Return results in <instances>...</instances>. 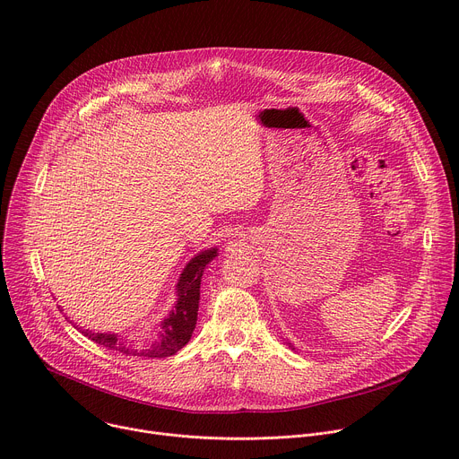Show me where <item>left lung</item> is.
Masks as SVG:
<instances>
[{
  "instance_id": "obj_1",
  "label": "left lung",
  "mask_w": 459,
  "mask_h": 459,
  "mask_svg": "<svg viewBox=\"0 0 459 459\" xmlns=\"http://www.w3.org/2000/svg\"><path fill=\"white\" fill-rule=\"evenodd\" d=\"M290 347H292V345H290Z\"/></svg>"
}]
</instances>
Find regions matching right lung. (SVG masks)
Masks as SVG:
<instances>
[{"label":"right lung","instance_id":"obj_1","mask_svg":"<svg viewBox=\"0 0 459 459\" xmlns=\"http://www.w3.org/2000/svg\"><path fill=\"white\" fill-rule=\"evenodd\" d=\"M216 255H218V248L212 247V248L202 250L198 255H194L185 265L176 283L178 301L174 303L169 316L160 323L158 340L152 342L151 345L138 349V347L128 345L121 336L112 333H92V331L82 329V326H76V329H80L94 343L123 354H134V356H145V358H169L176 354L188 343L195 329V321H198V307H200L202 276L205 273V267Z\"/></svg>","mask_w":459,"mask_h":459}]
</instances>
